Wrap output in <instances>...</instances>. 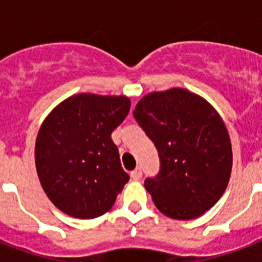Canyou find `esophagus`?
I'll return each mask as SVG.
<instances>
[{
    "label": "esophagus",
    "instance_id": "obj_1",
    "mask_svg": "<svg viewBox=\"0 0 262 262\" xmlns=\"http://www.w3.org/2000/svg\"><path fill=\"white\" fill-rule=\"evenodd\" d=\"M141 175H143V171H141V168L140 167H136L135 170L130 172V177L133 179H140L141 178Z\"/></svg>",
    "mask_w": 262,
    "mask_h": 262
}]
</instances>
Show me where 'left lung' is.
Returning <instances> with one entry per match:
<instances>
[{"label": "left lung", "instance_id": "8db88e82", "mask_svg": "<svg viewBox=\"0 0 262 262\" xmlns=\"http://www.w3.org/2000/svg\"><path fill=\"white\" fill-rule=\"evenodd\" d=\"M159 152L160 171L144 186L168 217L190 220L226 191L232 167L227 127L217 111L182 88L145 95L133 111Z\"/></svg>", "mask_w": 262, "mask_h": 262}]
</instances>
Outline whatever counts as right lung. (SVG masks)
Here are the masks:
<instances>
[{
	"instance_id": "obj_1",
	"label": "right lung",
	"mask_w": 262,
	"mask_h": 262,
	"mask_svg": "<svg viewBox=\"0 0 262 262\" xmlns=\"http://www.w3.org/2000/svg\"><path fill=\"white\" fill-rule=\"evenodd\" d=\"M130 110L126 96L79 94L43 121L35 143L39 181L59 211L94 219L114 205L129 181L111 133Z\"/></svg>"
}]
</instances>
